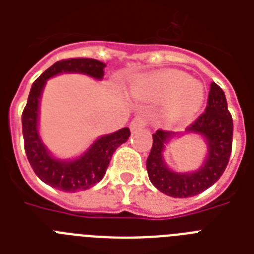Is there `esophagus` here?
<instances>
[{"label": "esophagus", "instance_id": "34e87169", "mask_svg": "<svg viewBox=\"0 0 254 254\" xmlns=\"http://www.w3.org/2000/svg\"><path fill=\"white\" fill-rule=\"evenodd\" d=\"M145 127H146V119H145V117H142V116H137V117H134V119H133V121L130 123L131 131H137Z\"/></svg>", "mask_w": 254, "mask_h": 254}]
</instances>
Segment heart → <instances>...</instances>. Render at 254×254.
Segmentation results:
<instances>
[{"label":"heart","mask_w":254,"mask_h":254,"mask_svg":"<svg viewBox=\"0 0 254 254\" xmlns=\"http://www.w3.org/2000/svg\"><path fill=\"white\" fill-rule=\"evenodd\" d=\"M131 95L137 99L154 101L174 99L169 109V117L173 121H181L200 108L204 89L186 73L166 71L135 80L131 85Z\"/></svg>","instance_id":"1"}]
</instances>
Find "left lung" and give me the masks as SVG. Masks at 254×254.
Segmentation results:
<instances>
[{
    "label": "left lung",
    "instance_id": "left-lung-1",
    "mask_svg": "<svg viewBox=\"0 0 254 254\" xmlns=\"http://www.w3.org/2000/svg\"><path fill=\"white\" fill-rule=\"evenodd\" d=\"M186 131L203 135L207 141L208 155L200 169L193 173H175L166 166L162 154L165 145L177 133L162 129L153 134V146L146 161L151 183L161 192L173 197H190L203 192L220 179L229 162L233 120L224 92L216 83H211L205 111L187 127Z\"/></svg>",
    "mask_w": 254,
    "mask_h": 254
}]
</instances>
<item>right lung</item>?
Segmentation results:
<instances>
[{
	"mask_svg": "<svg viewBox=\"0 0 254 254\" xmlns=\"http://www.w3.org/2000/svg\"><path fill=\"white\" fill-rule=\"evenodd\" d=\"M104 67L105 64L103 62L89 58H71L59 61L46 69L34 81L30 89L27 104L22 113L25 151L37 177L54 189L65 192H76L93 187L105 175L112 154L120 145L127 142L130 135L129 127H123L112 134L103 135L92 143L84 154L72 161L54 158L39 137V100L47 79L62 72H79L100 80L104 76Z\"/></svg>",
	"mask_w": 254,
	"mask_h": 254,
	"instance_id": "add662e5",
	"label": "right lung"
}]
</instances>
